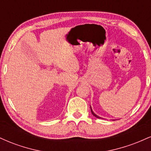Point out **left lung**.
<instances>
[{"mask_svg":"<svg viewBox=\"0 0 151 151\" xmlns=\"http://www.w3.org/2000/svg\"><path fill=\"white\" fill-rule=\"evenodd\" d=\"M90 108H91V106H90ZM91 114H93V116H95V117L98 118V119H101V118H100L99 116H97V115H96V114H95L94 113H93V111H92V109H91Z\"/></svg>","mask_w":151,"mask_h":151,"instance_id":"left-lung-1","label":"left lung"}]
</instances>
